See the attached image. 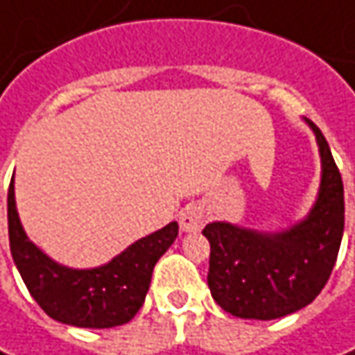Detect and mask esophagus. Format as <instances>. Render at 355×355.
<instances>
[{"label": "esophagus", "mask_w": 355, "mask_h": 355, "mask_svg": "<svg viewBox=\"0 0 355 355\" xmlns=\"http://www.w3.org/2000/svg\"><path fill=\"white\" fill-rule=\"evenodd\" d=\"M205 223V211L199 205H187L180 213V227L184 233H198Z\"/></svg>", "instance_id": "34e87169"}]
</instances>
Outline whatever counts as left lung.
<instances>
[{
  "label": "left lung",
  "instance_id": "1",
  "mask_svg": "<svg viewBox=\"0 0 355 355\" xmlns=\"http://www.w3.org/2000/svg\"><path fill=\"white\" fill-rule=\"evenodd\" d=\"M320 154V185L308 213L277 231L213 221L207 284L225 312L275 320L308 306L324 288L344 235V184L320 128L304 118Z\"/></svg>",
  "mask_w": 355,
  "mask_h": 355
}]
</instances>
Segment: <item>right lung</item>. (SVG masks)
<instances>
[{
  "label": "right lung",
  "instance_id": "obj_1",
  "mask_svg": "<svg viewBox=\"0 0 355 355\" xmlns=\"http://www.w3.org/2000/svg\"><path fill=\"white\" fill-rule=\"evenodd\" d=\"M13 263L35 302L53 320L76 328H114L130 322L146 300L154 266L178 237L171 221L134 241L108 263L90 268L61 265L27 237L15 203V175L7 193Z\"/></svg>",
  "mask_w": 355,
  "mask_h": 355
}]
</instances>
